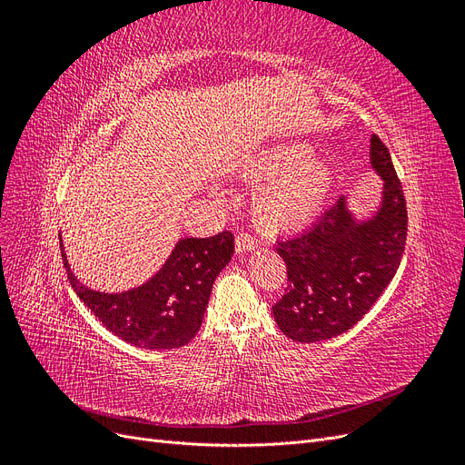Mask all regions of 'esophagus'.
<instances>
[{"label":"esophagus","mask_w":465,"mask_h":465,"mask_svg":"<svg viewBox=\"0 0 465 465\" xmlns=\"http://www.w3.org/2000/svg\"><path fill=\"white\" fill-rule=\"evenodd\" d=\"M256 248H258V242L250 234L241 232V234L236 236V250L241 252V254H242V252H252V250H256Z\"/></svg>","instance_id":"obj_1"}]
</instances>
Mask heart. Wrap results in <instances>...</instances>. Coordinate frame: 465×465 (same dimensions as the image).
<instances>
[{"label":"heart","instance_id":"obj_1","mask_svg":"<svg viewBox=\"0 0 465 465\" xmlns=\"http://www.w3.org/2000/svg\"><path fill=\"white\" fill-rule=\"evenodd\" d=\"M311 153L306 143H281L262 151L242 168V178L250 182L267 180L252 202V217L260 229L272 234L297 232L328 203L335 168Z\"/></svg>","mask_w":465,"mask_h":465}]
</instances>
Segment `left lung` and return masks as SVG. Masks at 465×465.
Masks as SVG:
<instances>
[{
  "label": "left lung",
  "mask_w": 465,
  "mask_h": 465,
  "mask_svg": "<svg viewBox=\"0 0 465 465\" xmlns=\"http://www.w3.org/2000/svg\"><path fill=\"white\" fill-rule=\"evenodd\" d=\"M369 164L382 180L371 213L357 215L345 195L311 231L277 241L289 285L273 304V318L292 341L314 343L345 333L398 272L407 236L405 198L390 151L374 134Z\"/></svg>",
  "instance_id": "1"
}]
</instances>
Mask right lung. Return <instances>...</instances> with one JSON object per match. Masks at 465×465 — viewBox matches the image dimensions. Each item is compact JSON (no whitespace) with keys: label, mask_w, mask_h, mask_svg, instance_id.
<instances>
[{"label":"right lung","mask_w":465,"mask_h":465,"mask_svg":"<svg viewBox=\"0 0 465 465\" xmlns=\"http://www.w3.org/2000/svg\"><path fill=\"white\" fill-rule=\"evenodd\" d=\"M232 254L234 236L227 231L209 238H180L159 272L142 285L104 292L81 283L62 241L67 279L81 302L120 340L153 351L184 347L193 340L215 279Z\"/></svg>","instance_id":"add662e5"}]
</instances>
